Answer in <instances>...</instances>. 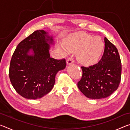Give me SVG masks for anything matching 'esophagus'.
I'll return each mask as SVG.
<instances>
[{"label":"esophagus","mask_w":130,"mask_h":130,"mask_svg":"<svg viewBox=\"0 0 130 130\" xmlns=\"http://www.w3.org/2000/svg\"><path fill=\"white\" fill-rule=\"evenodd\" d=\"M74 63L73 58H72V57H69L67 61V65H70V64H72V63Z\"/></svg>","instance_id":"obj_1"}]
</instances>
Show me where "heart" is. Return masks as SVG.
<instances>
[{"mask_svg":"<svg viewBox=\"0 0 130 130\" xmlns=\"http://www.w3.org/2000/svg\"><path fill=\"white\" fill-rule=\"evenodd\" d=\"M104 44L99 36L92 37L83 32H77L69 37L68 47L72 51H77L78 61L85 65L94 64L99 59Z\"/></svg>","mask_w":130,"mask_h":130,"instance_id":"obj_1","label":"heart"}]
</instances>
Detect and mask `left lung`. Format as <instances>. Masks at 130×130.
I'll list each match as a JSON object with an SVG mask.
<instances>
[{"mask_svg": "<svg viewBox=\"0 0 130 130\" xmlns=\"http://www.w3.org/2000/svg\"><path fill=\"white\" fill-rule=\"evenodd\" d=\"M102 58L89 67H81L83 75L77 83L80 91L92 99L109 96L118 89L121 80L122 64L117 48L106 37Z\"/></svg>", "mask_w": 130, "mask_h": 130, "instance_id": "obj_1", "label": "left lung"}]
</instances>
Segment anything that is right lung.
<instances>
[{"mask_svg": "<svg viewBox=\"0 0 130 130\" xmlns=\"http://www.w3.org/2000/svg\"><path fill=\"white\" fill-rule=\"evenodd\" d=\"M52 37L43 30L35 31L17 46L11 60L9 77L18 93L27 99L42 98L52 91L56 75L66 67L65 59L50 57ZM32 50L33 54L28 53Z\"/></svg>", "mask_w": 130, "mask_h": 130, "instance_id": "right-lung-1", "label": "right lung"}]
</instances>
